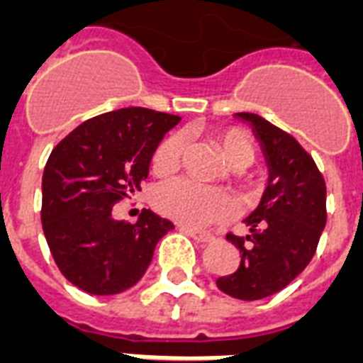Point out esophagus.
Instances as JSON below:
<instances>
[{
	"instance_id": "1",
	"label": "esophagus",
	"mask_w": 363,
	"mask_h": 363,
	"mask_svg": "<svg viewBox=\"0 0 363 363\" xmlns=\"http://www.w3.org/2000/svg\"><path fill=\"white\" fill-rule=\"evenodd\" d=\"M181 230L184 232V234H188L190 238H194L196 242L207 243V242H213V240H215V236H213V234H207V232L196 230V228H188V226H181Z\"/></svg>"
}]
</instances>
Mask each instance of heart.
Returning a JSON list of instances; mask_svg holds the SVG:
<instances>
[{
    "instance_id": "heart-1",
    "label": "heart",
    "mask_w": 363,
    "mask_h": 363,
    "mask_svg": "<svg viewBox=\"0 0 363 363\" xmlns=\"http://www.w3.org/2000/svg\"><path fill=\"white\" fill-rule=\"evenodd\" d=\"M226 162L234 169H243L255 162L257 146L247 131L240 127H228L217 133ZM186 154V135L181 131L169 133L157 145L152 156V169L157 175L175 173ZM154 207L165 217L184 226H207L223 223L236 215V203L225 190L206 186L192 179H171L162 182L152 196Z\"/></svg>"
}]
</instances>
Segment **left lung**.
<instances>
[{
	"label": "left lung",
	"mask_w": 363,
	"mask_h": 363,
	"mask_svg": "<svg viewBox=\"0 0 363 363\" xmlns=\"http://www.w3.org/2000/svg\"><path fill=\"white\" fill-rule=\"evenodd\" d=\"M238 116L261 138L270 182L261 206L245 220L251 234H226L242 261L234 272L218 278L217 287L230 297L259 301L289 286L316 255L328 223V188L316 162L293 135L251 112Z\"/></svg>",
	"instance_id": "obj_1"
}]
</instances>
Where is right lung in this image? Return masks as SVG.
I'll use <instances>...</instances> for the list:
<instances>
[{
  "label": "right lung",
  "instance_id": "right-lung-1",
  "mask_svg": "<svg viewBox=\"0 0 363 363\" xmlns=\"http://www.w3.org/2000/svg\"><path fill=\"white\" fill-rule=\"evenodd\" d=\"M179 116L121 108L83 121L55 146L43 171L41 225L66 280L93 295L133 287L175 226L143 209L137 223L112 217L148 177L150 160Z\"/></svg>",
  "mask_w": 363,
  "mask_h": 363
}]
</instances>
